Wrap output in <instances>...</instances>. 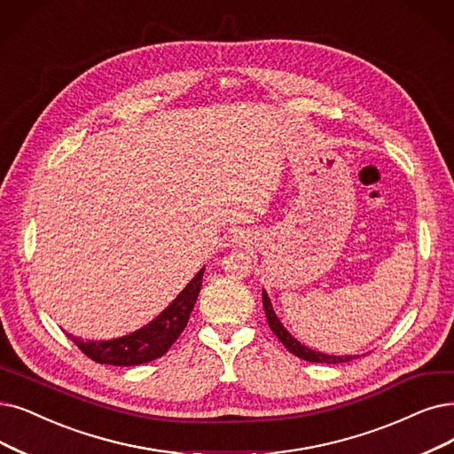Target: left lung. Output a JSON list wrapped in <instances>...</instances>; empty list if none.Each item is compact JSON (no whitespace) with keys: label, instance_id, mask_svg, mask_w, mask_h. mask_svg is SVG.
Segmentation results:
<instances>
[{"label":"left lung","instance_id":"1","mask_svg":"<svg viewBox=\"0 0 454 454\" xmlns=\"http://www.w3.org/2000/svg\"><path fill=\"white\" fill-rule=\"evenodd\" d=\"M262 305H264V313H266V320H268V325L271 328V332L276 333V337L285 344V348L288 352H293L294 356L305 359V361H311V364H344V361H350L354 359L352 356H325L322 352H315L311 348H307L305 344H301L300 340H296L293 335H290L285 328L283 324L279 322V318L276 317L274 309H271V303H270V298L268 294L262 290Z\"/></svg>","mask_w":454,"mask_h":454}]
</instances>
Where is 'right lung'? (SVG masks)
<instances>
[{
  "mask_svg": "<svg viewBox=\"0 0 454 454\" xmlns=\"http://www.w3.org/2000/svg\"><path fill=\"white\" fill-rule=\"evenodd\" d=\"M203 274L205 268L197 271V276L173 300L164 313H160L151 324L130 335L98 342L80 340L70 333L67 335L87 357L97 361V364L119 367L149 364V361L164 356L171 348V344L180 337V333L184 332L190 313L197 301L199 290H201L203 285Z\"/></svg>",
  "mask_w": 454,
  "mask_h": 454,
  "instance_id": "right-lung-1",
  "label": "right lung"
}]
</instances>
